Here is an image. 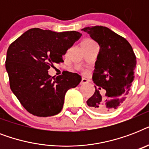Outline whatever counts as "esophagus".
<instances>
[{
  "label": "esophagus",
  "instance_id": "esophagus-1",
  "mask_svg": "<svg viewBox=\"0 0 149 149\" xmlns=\"http://www.w3.org/2000/svg\"><path fill=\"white\" fill-rule=\"evenodd\" d=\"M88 83V80L86 79H85V78H82L81 81H80V85H84V84H86Z\"/></svg>",
  "mask_w": 149,
  "mask_h": 149
}]
</instances>
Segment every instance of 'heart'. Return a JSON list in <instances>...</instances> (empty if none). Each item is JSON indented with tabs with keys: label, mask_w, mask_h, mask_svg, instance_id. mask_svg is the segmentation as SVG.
<instances>
[{
	"label": "heart",
	"mask_w": 149,
	"mask_h": 149,
	"mask_svg": "<svg viewBox=\"0 0 149 149\" xmlns=\"http://www.w3.org/2000/svg\"><path fill=\"white\" fill-rule=\"evenodd\" d=\"M84 42H93V41L90 40V39H86V40H84Z\"/></svg>",
	"instance_id": "1"
}]
</instances>
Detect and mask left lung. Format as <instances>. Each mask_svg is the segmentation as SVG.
Masks as SVG:
<instances>
[{"instance_id": "left-lung-1", "label": "left lung", "mask_w": 149, "mask_h": 149, "mask_svg": "<svg viewBox=\"0 0 149 149\" xmlns=\"http://www.w3.org/2000/svg\"><path fill=\"white\" fill-rule=\"evenodd\" d=\"M97 42L100 51L95 63L93 81L95 92L86 104L93 111L109 112L125 101L134 78L136 56L125 38L104 26L82 29ZM105 91L102 95L100 91Z\"/></svg>"}]
</instances>
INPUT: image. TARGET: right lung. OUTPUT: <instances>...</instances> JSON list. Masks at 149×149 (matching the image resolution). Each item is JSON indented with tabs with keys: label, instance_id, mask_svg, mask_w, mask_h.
I'll return each mask as SVG.
<instances>
[{
	"label": "right lung",
	"instance_id": "obj_1",
	"mask_svg": "<svg viewBox=\"0 0 149 149\" xmlns=\"http://www.w3.org/2000/svg\"><path fill=\"white\" fill-rule=\"evenodd\" d=\"M82 34L31 29L12 42L7 52L5 67L10 87L22 105L33 115L49 117L62 111L65 93L81 81L77 73L49 75L54 63L65 55Z\"/></svg>",
	"mask_w": 149,
	"mask_h": 149
}]
</instances>
